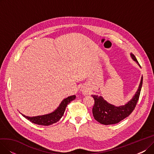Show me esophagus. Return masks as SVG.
<instances>
[{
	"label": "esophagus",
	"mask_w": 154,
	"mask_h": 154,
	"mask_svg": "<svg viewBox=\"0 0 154 154\" xmlns=\"http://www.w3.org/2000/svg\"><path fill=\"white\" fill-rule=\"evenodd\" d=\"M80 91L82 92V93L84 95H87V94H88V89H87V88L86 87H81V88H80Z\"/></svg>",
	"instance_id": "obj_1"
}]
</instances>
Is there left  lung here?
<instances>
[{"mask_svg":"<svg viewBox=\"0 0 154 154\" xmlns=\"http://www.w3.org/2000/svg\"><path fill=\"white\" fill-rule=\"evenodd\" d=\"M131 56L132 59L140 67L135 55L131 53ZM142 82L143 77L142 76L138 89L132 99L124 106H115L114 105L109 103L104 100L102 96L92 95L94 99V106L92 109V114L94 119L103 125L116 124L125 119L134 110L139 100Z\"/></svg>","mask_w":154,"mask_h":154,"instance_id":"obj_1","label":"left lung"}]
</instances>
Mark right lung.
Here are the masks:
<instances>
[{"label": "right lung", "mask_w": 154, "mask_h": 154, "mask_svg": "<svg viewBox=\"0 0 154 154\" xmlns=\"http://www.w3.org/2000/svg\"><path fill=\"white\" fill-rule=\"evenodd\" d=\"M76 96L75 95H73L71 96L68 97L64 99L59 107L57 108L54 112L49 113V114L42 115V116H38L35 117H28L25 115H22L26 119L30 121L31 122L37 124V125H50L53 124L57 122L59 120L62 118L63 116L64 112L66 110V109L67 106V105L72 100L75 99Z\"/></svg>", "instance_id": "add662e5"}]
</instances>
